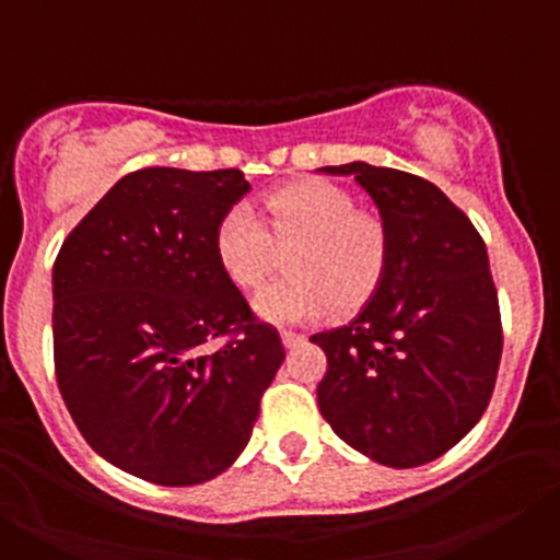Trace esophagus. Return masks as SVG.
Segmentation results:
<instances>
[{
	"mask_svg": "<svg viewBox=\"0 0 560 560\" xmlns=\"http://www.w3.org/2000/svg\"><path fill=\"white\" fill-rule=\"evenodd\" d=\"M280 339H283L285 348H296V345H303L305 336L303 334H294V330H283V334H280Z\"/></svg>",
	"mask_w": 560,
	"mask_h": 560,
	"instance_id": "34e87169",
	"label": "esophagus"
}]
</instances>
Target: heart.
<instances>
[{
	"mask_svg": "<svg viewBox=\"0 0 560 560\" xmlns=\"http://www.w3.org/2000/svg\"><path fill=\"white\" fill-rule=\"evenodd\" d=\"M271 235L249 205H232L215 226V255L237 289L252 291L275 269V244L294 249L289 277L255 296L266 323H308L328 311L353 314L368 303L389 260L387 224L355 210L345 187L328 179H296L266 196Z\"/></svg>",
	"mask_w": 560,
	"mask_h": 560,
	"instance_id": "obj_1",
	"label": "heart"
}]
</instances>
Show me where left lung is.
Wrapping results in <instances>:
<instances>
[{
	"instance_id": "1",
	"label": "left lung",
	"mask_w": 560,
	"mask_h": 560,
	"mask_svg": "<svg viewBox=\"0 0 560 560\" xmlns=\"http://www.w3.org/2000/svg\"><path fill=\"white\" fill-rule=\"evenodd\" d=\"M323 171L370 192L389 260L353 323L311 336L328 355L319 412L375 463H432L477 427L497 384L502 316L488 249L432 182L368 162Z\"/></svg>"
}]
</instances>
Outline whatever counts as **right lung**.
I'll use <instances>...</instances> for the list:
<instances>
[{
    "mask_svg": "<svg viewBox=\"0 0 560 560\" xmlns=\"http://www.w3.org/2000/svg\"><path fill=\"white\" fill-rule=\"evenodd\" d=\"M244 173L142 167L69 232L52 266V355L86 443L153 485L219 477L285 359L215 255ZM212 340H219L210 349Z\"/></svg>",
    "mask_w": 560,
    "mask_h": 560,
    "instance_id": "add662e5",
    "label": "right lung"
}]
</instances>
